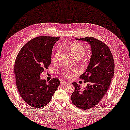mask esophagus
Wrapping results in <instances>:
<instances>
[{
	"label": "esophagus",
	"mask_w": 130,
	"mask_h": 130,
	"mask_svg": "<svg viewBox=\"0 0 130 130\" xmlns=\"http://www.w3.org/2000/svg\"><path fill=\"white\" fill-rule=\"evenodd\" d=\"M60 84H61V86H64V85H66V84H67V82L64 81V80H61Z\"/></svg>",
	"instance_id": "1"
}]
</instances>
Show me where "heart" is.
Instances as JSON below:
<instances>
[{"label":"heart","mask_w":130,"mask_h":130,"mask_svg":"<svg viewBox=\"0 0 130 130\" xmlns=\"http://www.w3.org/2000/svg\"><path fill=\"white\" fill-rule=\"evenodd\" d=\"M67 51L70 54L72 55L76 59H79L84 56L86 53V49L83 44L79 42L74 41L68 43L66 47ZM60 52L56 51L53 56V61L55 62H57L60 57ZM78 70L76 68L66 69L62 71L61 74L67 78H69L73 74L77 73Z\"/></svg>","instance_id":"1"}]
</instances>
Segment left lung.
I'll return each mask as SVG.
<instances>
[{"mask_svg": "<svg viewBox=\"0 0 130 130\" xmlns=\"http://www.w3.org/2000/svg\"><path fill=\"white\" fill-rule=\"evenodd\" d=\"M90 43L92 55L88 68L79 76L87 83L83 90L76 82L73 83L75 90L71 96L74 105L82 110L96 105L108 90L115 72V63L109 47L93 37L76 39Z\"/></svg>", "mask_w": 130, "mask_h": 130, "instance_id": "1", "label": "left lung"}]
</instances>
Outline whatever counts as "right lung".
<instances>
[{
	"label": "right lung",
	"instance_id": "right-lung-1",
	"mask_svg": "<svg viewBox=\"0 0 130 130\" xmlns=\"http://www.w3.org/2000/svg\"><path fill=\"white\" fill-rule=\"evenodd\" d=\"M59 37L40 36L27 42L15 59L14 73L18 90L26 103L35 108L48 104L60 85L53 78L47 83L40 78L44 69L51 63L54 44Z\"/></svg>",
	"mask_w": 130,
	"mask_h": 130
}]
</instances>
